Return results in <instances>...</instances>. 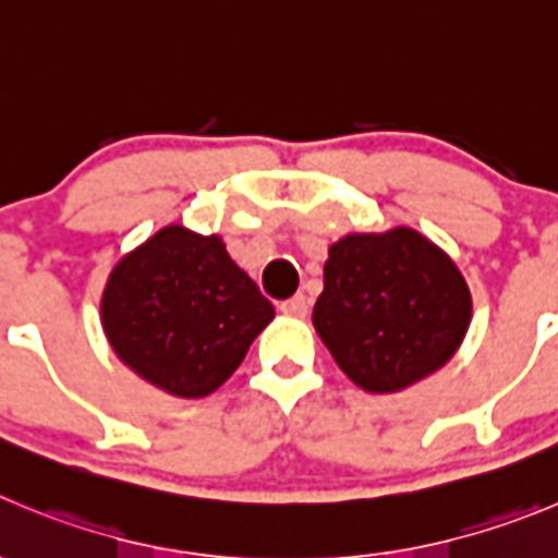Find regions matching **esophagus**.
Instances as JSON below:
<instances>
[{
  "label": "esophagus",
  "mask_w": 558,
  "mask_h": 558,
  "mask_svg": "<svg viewBox=\"0 0 558 558\" xmlns=\"http://www.w3.org/2000/svg\"><path fill=\"white\" fill-rule=\"evenodd\" d=\"M280 311H283L286 316H305L308 314V296L305 294L289 296V300H283V303H280Z\"/></svg>",
  "instance_id": "1"
}]
</instances>
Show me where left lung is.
I'll use <instances>...</instances> for the list:
<instances>
[{"mask_svg": "<svg viewBox=\"0 0 558 558\" xmlns=\"http://www.w3.org/2000/svg\"><path fill=\"white\" fill-rule=\"evenodd\" d=\"M471 322L460 269L410 228L352 233L330 247L314 327L341 372L393 393L444 366Z\"/></svg>", "mask_w": 558, "mask_h": 558, "instance_id": "8db88e82", "label": "left lung"}]
</instances>
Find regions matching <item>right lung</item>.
Masks as SVG:
<instances>
[{
  "label": "right lung",
  "instance_id": "add662e5",
  "mask_svg": "<svg viewBox=\"0 0 558 558\" xmlns=\"http://www.w3.org/2000/svg\"><path fill=\"white\" fill-rule=\"evenodd\" d=\"M275 316L220 236L161 228L109 275L101 322L129 368L173 397L220 388Z\"/></svg>",
  "mask_w": 558,
  "mask_h": 558
}]
</instances>
